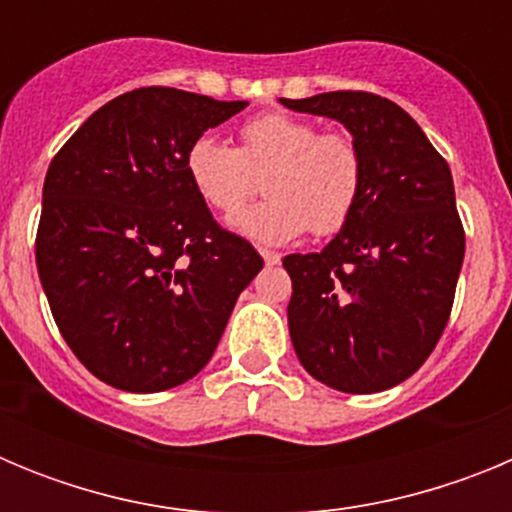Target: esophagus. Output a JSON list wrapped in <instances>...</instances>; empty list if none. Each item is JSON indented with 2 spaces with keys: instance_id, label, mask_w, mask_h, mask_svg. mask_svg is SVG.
Instances as JSON below:
<instances>
[{
  "instance_id": "1",
  "label": "esophagus",
  "mask_w": 512,
  "mask_h": 512,
  "mask_svg": "<svg viewBox=\"0 0 512 512\" xmlns=\"http://www.w3.org/2000/svg\"><path fill=\"white\" fill-rule=\"evenodd\" d=\"M261 259L266 261V266H277L279 261H282V256H279L277 251H269V248H261Z\"/></svg>"
}]
</instances>
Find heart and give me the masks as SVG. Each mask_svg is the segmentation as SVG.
I'll list each match as a JSON object with an SVG mask.
<instances>
[{
  "mask_svg": "<svg viewBox=\"0 0 512 512\" xmlns=\"http://www.w3.org/2000/svg\"><path fill=\"white\" fill-rule=\"evenodd\" d=\"M184 171L202 202L223 217L241 212L266 174L261 205L235 217L233 228L259 243H287L312 228L328 235L348 223L359 202L364 166L343 133H318L312 122L269 112L241 128V146L205 133L184 156Z\"/></svg>",
  "mask_w": 512,
  "mask_h": 512,
  "instance_id": "1",
  "label": "heart"
}]
</instances>
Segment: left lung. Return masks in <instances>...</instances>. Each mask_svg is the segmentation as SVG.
I'll list each match as a JSON object with an SVG mask.
<instances>
[{"label": "left lung", "instance_id": "8db88e82", "mask_svg": "<svg viewBox=\"0 0 512 512\" xmlns=\"http://www.w3.org/2000/svg\"><path fill=\"white\" fill-rule=\"evenodd\" d=\"M338 120L361 153L354 215L320 253H289V336L307 374L348 395L405 382L428 359L464 261L449 164L400 104L369 92L279 99Z\"/></svg>", "mask_w": 512, "mask_h": 512}]
</instances>
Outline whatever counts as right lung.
<instances>
[{
    "mask_svg": "<svg viewBox=\"0 0 512 512\" xmlns=\"http://www.w3.org/2000/svg\"><path fill=\"white\" fill-rule=\"evenodd\" d=\"M246 104L135 89L99 107L48 166L40 284L63 341L110 387L146 395L202 372L264 266L184 171L189 143Z\"/></svg>",
    "mask_w": 512,
    "mask_h": 512,
    "instance_id": "1",
    "label": "right lung"
}]
</instances>
